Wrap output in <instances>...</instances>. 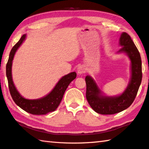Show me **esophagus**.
<instances>
[{
	"instance_id": "esophagus-1",
	"label": "esophagus",
	"mask_w": 149,
	"mask_h": 149,
	"mask_svg": "<svg viewBox=\"0 0 149 149\" xmlns=\"http://www.w3.org/2000/svg\"><path fill=\"white\" fill-rule=\"evenodd\" d=\"M85 72H86V69H85L84 66H80L77 68V74H79V75L83 74H84V73H85Z\"/></svg>"
}]
</instances>
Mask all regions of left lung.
Wrapping results in <instances>:
<instances>
[{
  "label": "left lung",
  "mask_w": 149,
  "mask_h": 149,
  "mask_svg": "<svg viewBox=\"0 0 149 149\" xmlns=\"http://www.w3.org/2000/svg\"><path fill=\"white\" fill-rule=\"evenodd\" d=\"M119 43L122 47L118 52L126 54L131 61V80L125 91L118 96H104L92 78L89 75L85 78L86 99L91 108L101 115H113L127 109L134 100L141 83V56L133 41L127 33H123Z\"/></svg>",
  "instance_id": "left-lung-1"
}]
</instances>
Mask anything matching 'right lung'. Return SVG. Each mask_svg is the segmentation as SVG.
<instances>
[{
	"label": "right lung",
	"mask_w": 149,
	"mask_h": 149,
	"mask_svg": "<svg viewBox=\"0 0 149 149\" xmlns=\"http://www.w3.org/2000/svg\"><path fill=\"white\" fill-rule=\"evenodd\" d=\"M26 34H24L21 37L20 40L13 47L9 54L8 61L6 65V76L8 78L9 90L14 102L25 111L32 115H46L47 113L55 111L59 106L66 88H68L70 83L76 78L77 74L74 72L63 76L58 81L51 92L45 97L34 100L25 99L19 93L13 82L11 67L15 54L18 47L22 45L24 40L26 39Z\"/></svg>",
	"instance_id": "1"
}]
</instances>
